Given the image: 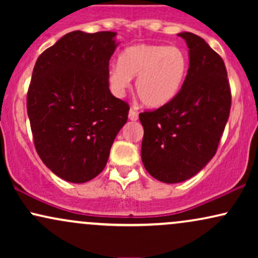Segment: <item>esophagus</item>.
Returning <instances> with one entry per match:
<instances>
[{
  "instance_id": "esophagus-1",
  "label": "esophagus",
  "mask_w": 258,
  "mask_h": 258,
  "mask_svg": "<svg viewBox=\"0 0 258 258\" xmlns=\"http://www.w3.org/2000/svg\"><path fill=\"white\" fill-rule=\"evenodd\" d=\"M128 117H130V120H132V121L138 120V112L136 111L135 109H131L128 112Z\"/></svg>"
}]
</instances>
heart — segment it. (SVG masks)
<instances>
[{
    "label": "heart",
    "instance_id": "1",
    "mask_svg": "<svg viewBox=\"0 0 258 258\" xmlns=\"http://www.w3.org/2000/svg\"><path fill=\"white\" fill-rule=\"evenodd\" d=\"M189 69L186 53L177 46L139 43L120 54L119 65L108 73L109 85L117 96H123L136 78V91L146 106L167 104L184 84Z\"/></svg>",
    "mask_w": 258,
    "mask_h": 258
}]
</instances>
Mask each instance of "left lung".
<instances>
[{
  "label": "left lung",
  "mask_w": 258,
  "mask_h": 258,
  "mask_svg": "<svg viewBox=\"0 0 258 258\" xmlns=\"http://www.w3.org/2000/svg\"><path fill=\"white\" fill-rule=\"evenodd\" d=\"M189 48V69L174 98L139 114L144 128L142 161L154 178L179 183L215 156L232 105L223 59L191 32H180Z\"/></svg>",
  "instance_id": "left-lung-1"
}]
</instances>
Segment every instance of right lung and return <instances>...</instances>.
Masks as SVG:
<instances>
[{
    "mask_svg": "<svg viewBox=\"0 0 258 258\" xmlns=\"http://www.w3.org/2000/svg\"><path fill=\"white\" fill-rule=\"evenodd\" d=\"M116 32L73 31L41 53L26 96L36 152L58 177L85 183L102 172L130 105L109 90Z\"/></svg>",
    "mask_w": 258,
    "mask_h": 258,
    "instance_id": "obj_1",
    "label": "right lung"
}]
</instances>
